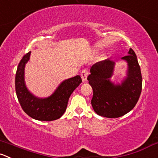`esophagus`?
I'll return each instance as SVG.
<instances>
[{
    "label": "esophagus",
    "instance_id": "obj_1",
    "mask_svg": "<svg viewBox=\"0 0 158 158\" xmlns=\"http://www.w3.org/2000/svg\"><path fill=\"white\" fill-rule=\"evenodd\" d=\"M89 71L87 69H83L82 72H81V77H82V79L83 82H85L87 79V76H89Z\"/></svg>",
    "mask_w": 158,
    "mask_h": 158
}]
</instances>
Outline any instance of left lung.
<instances>
[{
  "instance_id": "obj_1",
  "label": "left lung",
  "mask_w": 158,
  "mask_h": 158,
  "mask_svg": "<svg viewBox=\"0 0 158 158\" xmlns=\"http://www.w3.org/2000/svg\"><path fill=\"white\" fill-rule=\"evenodd\" d=\"M129 55L122 58L128 63L127 77L121 85H114L110 78L113 73L115 62L110 59L96 62L90 69L87 79L93 88L91 103L99 116L117 118L134 109L142 90V76L137 56L132 48Z\"/></svg>"
}]
</instances>
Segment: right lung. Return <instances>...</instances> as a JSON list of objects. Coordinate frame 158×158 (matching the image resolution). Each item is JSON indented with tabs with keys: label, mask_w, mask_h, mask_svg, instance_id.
<instances>
[{
	"label": "right lung",
	"mask_w": 158,
	"mask_h": 158,
	"mask_svg": "<svg viewBox=\"0 0 158 158\" xmlns=\"http://www.w3.org/2000/svg\"><path fill=\"white\" fill-rule=\"evenodd\" d=\"M31 52L24 55L18 64L15 76V90L19 103L24 113L41 121L59 119L66 110L70 96L82 82L80 76L66 79L59 85L51 96L45 99L35 97L24 84V65L29 60Z\"/></svg>",
	"instance_id": "1"
}]
</instances>
